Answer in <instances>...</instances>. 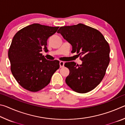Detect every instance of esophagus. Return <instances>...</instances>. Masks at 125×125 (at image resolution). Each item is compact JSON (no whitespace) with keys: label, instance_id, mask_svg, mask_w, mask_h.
I'll return each mask as SVG.
<instances>
[{"label":"esophagus","instance_id":"esophagus-1","mask_svg":"<svg viewBox=\"0 0 125 125\" xmlns=\"http://www.w3.org/2000/svg\"><path fill=\"white\" fill-rule=\"evenodd\" d=\"M64 62H63V61H60V68H63V67H64Z\"/></svg>","mask_w":125,"mask_h":125}]
</instances>
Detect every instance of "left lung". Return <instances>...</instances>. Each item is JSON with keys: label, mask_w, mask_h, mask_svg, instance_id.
Segmentation results:
<instances>
[{"label": "left lung", "mask_w": 125, "mask_h": 125, "mask_svg": "<svg viewBox=\"0 0 125 125\" xmlns=\"http://www.w3.org/2000/svg\"><path fill=\"white\" fill-rule=\"evenodd\" d=\"M72 46V53L76 52L82 64L65 63L70 73L65 83L79 93L94 89L104 77L110 62V46L102 33L83 24L61 27L58 30Z\"/></svg>", "instance_id": "obj_1"}]
</instances>
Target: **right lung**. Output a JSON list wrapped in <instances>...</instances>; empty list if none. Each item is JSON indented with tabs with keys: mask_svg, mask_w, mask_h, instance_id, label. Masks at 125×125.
I'll return each mask as SVG.
<instances>
[{
	"mask_svg": "<svg viewBox=\"0 0 125 125\" xmlns=\"http://www.w3.org/2000/svg\"><path fill=\"white\" fill-rule=\"evenodd\" d=\"M59 27L33 24L16 33L8 51L10 69L18 83L31 92L41 90L50 83L60 68V61H49L42 56L47 52V39Z\"/></svg>",
	"mask_w": 125,
	"mask_h": 125,
	"instance_id": "right-lung-1",
	"label": "right lung"
}]
</instances>
